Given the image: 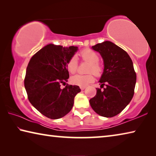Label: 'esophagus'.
I'll return each mask as SVG.
<instances>
[{
    "mask_svg": "<svg viewBox=\"0 0 156 156\" xmlns=\"http://www.w3.org/2000/svg\"><path fill=\"white\" fill-rule=\"evenodd\" d=\"M86 88V86H80V89H81V90H84V89Z\"/></svg>",
    "mask_w": 156,
    "mask_h": 156,
    "instance_id": "obj_1",
    "label": "esophagus"
}]
</instances>
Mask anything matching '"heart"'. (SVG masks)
Listing matches in <instances>:
<instances>
[{
    "instance_id": "b5f03b06",
    "label": "heart",
    "mask_w": 156,
    "mask_h": 156,
    "mask_svg": "<svg viewBox=\"0 0 156 156\" xmlns=\"http://www.w3.org/2000/svg\"><path fill=\"white\" fill-rule=\"evenodd\" d=\"M79 56L83 61L89 62L87 72L89 73L86 75L76 74L71 78V81L73 84L78 86H86L94 80V75L101 76L103 72V68L99 61V56L96 52L90 49H84L79 53ZM66 67L70 73H74L78 69V62L75 57H72L68 60Z\"/></svg>"
}]
</instances>
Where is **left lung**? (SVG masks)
Wrapping results in <instances>:
<instances>
[{"mask_svg": "<svg viewBox=\"0 0 156 156\" xmlns=\"http://www.w3.org/2000/svg\"><path fill=\"white\" fill-rule=\"evenodd\" d=\"M92 48L103 58L104 72L99 83L100 88L106 87L102 90L96 88V95L89 100V103L98 115L112 118L122 112L131 100L136 73L129 54L114 43L105 41Z\"/></svg>", "mask_w": 156, "mask_h": 156, "instance_id": "obj_1", "label": "left lung"}]
</instances>
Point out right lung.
I'll use <instances>...</instances> for the list:
<instances>
[{"mask_svg": "<svg viewBox=\"0 0 156 156\" xmlns=\"http://www.w3.org/2000/svg\"><path fill=\"white\" fill-rule=\"evenodd\" d=\"M78 47L69 48L47 44L31 58L24 80L28 100L42 114L50 119H58L72 110L76 95L80 91L77 85L67 84L69 77L66 64Z\"/></svg>", "mask_w": 156, "mask_h": 156, "instance_id": "obj_1", "label": "right lung"}]
</instances>
